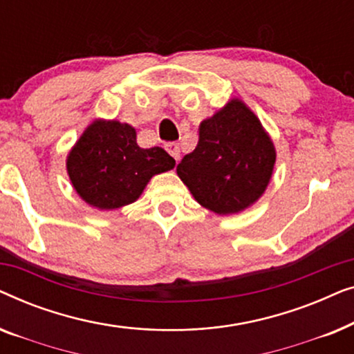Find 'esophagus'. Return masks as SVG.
Listing matches in <instances>:
<instances>
[{"mask_svg": "<svg viewBox=\"0 0 354 354\" xmlns=\"http://www.w3.org/2000/svg\"><path fill=\"white\" fill-rule=\"evenodd\" d=\"M166 149H167V153L171 154L174 159H176V161H178V158H180V147H178V143L169 142V143H166Z\"/></svg>", "mask_w": 354, "mask_h": 354, "instance_id": "esophagus-1", "label": "esophagus"}]
</instances>
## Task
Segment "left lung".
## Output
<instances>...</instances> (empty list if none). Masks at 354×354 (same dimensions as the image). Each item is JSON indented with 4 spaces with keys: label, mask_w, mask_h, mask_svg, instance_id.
Listing matches in <instances>:
<instances>
[{
    "label": "left lung",
    "mask_w": 354,
    "mask_h": 354,
    "mask_svg": "<svg viewBox=\"0 0 354 354\" xmlns=\"http://www.w3.org/2000/svg\"><path fill=\"white\" fill-rule=\"evenodd\" d=\"M274 145L258 118L239 100L203 120L195 151L177 174L201 206L232 214L263 195L272 176Z\"/></svg>",
    "instance_id": "obj_1"
}]
</instances>
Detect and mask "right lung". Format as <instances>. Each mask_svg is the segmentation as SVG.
I'll return each instance as SVG.
<instances>
[{
  "label": "right lung",
  "instance_id": "right-lung-1",
  "mask_svg": "<svg viewBox=\"0 0 354 354\" xmlns=\"http://www.w3.org/2000/svg\"><path fill=\"white\" fill-rule=\"evenodd\" d=\"M176 166V159L154 147L143 149L129 124L96 120L67 158V172L77 193L100 209L130 205L149 178Z\"/></svg>",
  "mask_w": 354,
  "mask_h": 354
}]
</instances>
